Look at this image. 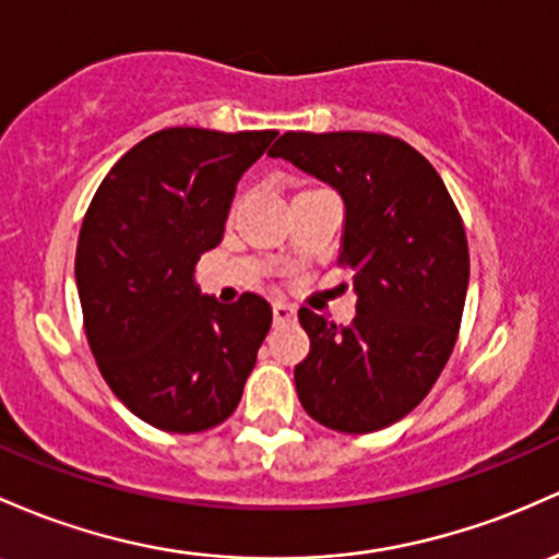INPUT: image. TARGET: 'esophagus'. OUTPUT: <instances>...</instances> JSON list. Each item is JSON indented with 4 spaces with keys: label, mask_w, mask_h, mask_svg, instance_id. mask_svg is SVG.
<instances>
[{
    "label": "esophagus",
    "mask_w": 559,
    "mask_h": 559,
    "mask_svg": "<svg viewBox=\"0 0 559 559\" xmlns=\"http://www.w3.org/2000/svg\"><path fill=\"white\" fill-rule=\"evenodd\" d=\"M273 318H275V323H289V321H294V318H297V308H294V305H289V302H284V299H275V302H273Z\"/></svg>",
    "instance_id": "obj_1"
}]
</instances>
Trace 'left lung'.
Masks as SVG:
<instances>
[{"mask_svg":"<svg viewBox=\"0 0 559 559\" xmlns=\"http://www.w3.org/2000/svg\"><path fill=\"white\" fill-rule=\"evenodd\" d=\"M267 156L329 182L345 201L340 265L353 270L349 326L302 308L310 353L294 369L302 408L364 435L411 414L449 364L462 326L469 249L432 164L377 132H286Z\"/></svg>","mask_w":559,"mask_h":559,"instance_id":"1","label":"left lung"}]
</instances>
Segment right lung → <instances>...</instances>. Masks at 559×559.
Returning <instances> with one entry per match:
<instances>
[{
  "mask_svg": "<svg viewBox=\"0 0 559 559\" xmlns=\"http://www.w3.org/2000/svg\"><path fill=\"white\" fill-rule=\"evenodd\" d=\"M278 132L169 127L97 188L76 247L84 331L114 395L167 432L223 425L270 331L260 294L204 297L195 262L223 241L241 175Z\"/></svg>",
  "mask_w": 559,
  "mask_h": 559,
  "instance_id": "1",
  "label": "right lung"
}]
</instances>
